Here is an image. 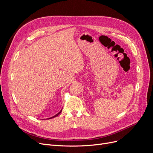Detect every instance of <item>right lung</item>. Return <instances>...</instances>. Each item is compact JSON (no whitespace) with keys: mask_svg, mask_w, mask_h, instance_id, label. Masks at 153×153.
<instances>
[{"mask_svg":"<svg viewBox=\"0 0 153 153\" xmlns=\"http://www.w3.org/2000/svg\"><path fill=\"white\" fill-rule=\"evenodd\" d=\"M61 111H62V110L59 112V113L58 114H56V115H55L54 116H53V117H51V118H46V119H51V118H54V117H57L58 115H59L60 114H61Z\"/></svg>","mask_w":153,"mask_h":153,"instance_id":"right-lung-1","label":"right lung"}]
</instances>
